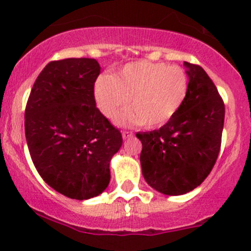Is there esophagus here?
<instances>
[{"instance_id":"obj_1","label":"esophagus","mask_w":251,"mask_h":251,"mask_svg":"<svg viewBox=\"0 0 251 251\" xmlns=\"http://www.w3.org/2000/svg\"><path fill=\"white\" fill-rule=\"evenodd\" d=\"M133 136L132 131H127V130H124L123 131V138L124 140H127V138H131Z\"/></svg>"}]
</instances>
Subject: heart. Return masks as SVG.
I'll return each instance as SVG.
<instances>
[{"mask_svg": "<svg viewBox=\"0 0 251 251\" xmlns=\"http://www.w3.org/2000/svg\"><path fill=\"white\" fill-rule=\"evenodd\" d=\"M189 90V77L178 65L148 60L130 63L115 74L100 75L95 83V100L103 116L120 124L137 123L153 128L169 123L178 113Z\"/></svg>", "mask_w": 251, "mask_h": 251, "instance_id": "1", "label": "heart"}]
</instances>
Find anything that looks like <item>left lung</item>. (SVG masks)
<instances>
[{"instance_id": "8db88e82", "label": "left lung", "mask_w": 251, "mask_h": 251, "mask_svg": "<svg viewBox=\"0 0 251 251\" xmlns=\"http://www.w3.org/2000/svg\"><path fill=\"white\" fill-rule=\"evenodd\" d=\"M189 90L178 113L159 130L137 133L147 183L168 196L193 191L209 176L221 149L225 103L201 65L186 63Z\"/></svg>"}]
</instances>
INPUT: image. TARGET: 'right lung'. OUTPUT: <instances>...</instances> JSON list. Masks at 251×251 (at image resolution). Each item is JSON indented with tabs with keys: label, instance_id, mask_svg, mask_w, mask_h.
<instances>
[{
	"label": "right lung",
	"instance_id": "add662e5",
	"mask_svg": "<svg viewBox=\"0 0 251 251\" xmlns=\"http://www.w3.org/2000/svg\"><path fill=\"white\" fill-rule=\"evenodd\" d=\"M96 59L52 60L31 88L25 107V137L45 182L77 201L102 193L110 159L123 144L119 128L96 107Z\"/></svg>",
	"mask_w": 251,
	"mask_h": 251
}]
</instances>
